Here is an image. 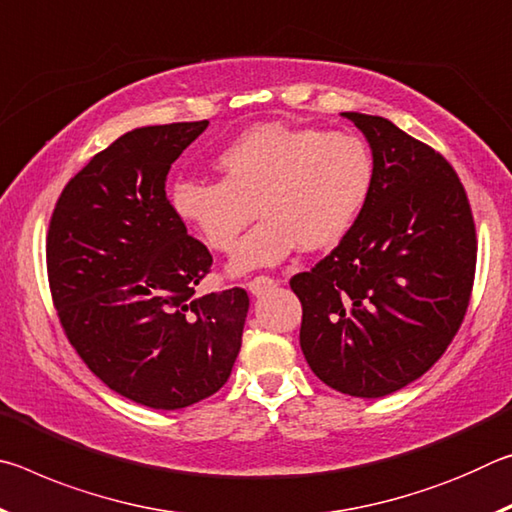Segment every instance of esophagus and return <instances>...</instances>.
Returning <instances> with one entry per match:
<instances>
[{"mask_svg": "<svg viewBox=\"0 0 512 512\" xmlns=\"http://www.w3.org/2000/svg\"><path fill=\"white\" fill-rule=\"evenodd\" d=\"M275 280L273 277H266V275H259V277H255V280H250L248 282V291L253 293V296H264L266 291H271L273 287H275Z\"/></svg>", "mask_w": 512, "mask_h": 512, "instance_id": "obj_1", "label": "esophagus"}]
</instances>
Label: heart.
Listing matches in <instances>:
<instances>
[{"mask_svg": "<svg viewBox=\"0 0 512 512\" xmlns=\"http://www.w3.org/2000/svg\"><path fill=\"white\" fill-rule=\"evenodd\" d=\"M216 169L221 180H173L169 205L219 253L235 248L259 207L264 221L230 259L235 275L282 264L296 248H334L366 207L375 178L359 135L284 121L246 128L219 153Z\"/></svg>", "mask_w": 512, "mask_h": 512, "instance_id": "obj_1", "label": "heart"}]
</instances>
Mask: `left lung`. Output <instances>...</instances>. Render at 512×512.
<instances>
[{
	"label": "left lung",
	"mask_w": 512,
	"mask_h": 512,
	"mask_svg": "<svg viewBox=\"0 0 512 512\" xmlns=\"http://www.w3.org/2000/svg\"><path fill=\"white\" fill-rule=\"evenodd\" d=\"M368 140L375 178L341 244L291 277L300 348L314 375L352 397L422 377L463 323L476 266L465 189L443 155L393 121L341 112Z\"/></svg>",
	"instance_id": "obj_1"
}]
</instances>
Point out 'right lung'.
<instances>
[{"mask_svg":"<svg viewBox=\"0 0 512 512\" xmlns=\"http://www.w3.org/2000/svg\"><path fill=\"white\" fill-rule=\"evenodd\" d=\"M207 124L121 135L69 180L49 223V287L69 343L112 391L162 411L228 381L250 305L239 287L196 296L212 255L164 192Z\"/></svg>","mask_w":512,"mask_h":512,"instance_id":"1","label":"right lung"}]
</instances>
